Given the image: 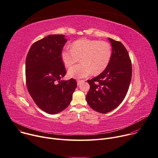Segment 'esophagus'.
Masks as SVG:
<instances>
[{
  "instance_id": "1",
  "label": "esophagus",
  "mask_w": 158,
  "mask_h": 158,
  "mask_svg": "<svg viewBox=\"0 0 158 158\" xmlns=\"http://www.w3.org/2000/svg\"><path fill=\"white\" fill-rule=\"evenodd\" d=\"M83 81H84L83 80H77V85H78V86H79L80 85V83L81 82H83Z\"/></svg>"
}]
</instances>
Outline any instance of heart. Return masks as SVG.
<instances>
[{
	"mask_svg": "<svg viewBox=\"0 0 158 158\" xmlns=\"http://www.w3.org/2000/svg\"><path fill=\"white\" fill-rule=\"evenodd\" d=\"M61 56L66 67L71 66L81 58L82 64L72 66L68 73L70 77L84 78L106 69L111 59L112 48L106 41L82 39L72 43L71 48L65 46Z\"/></svg>",
	"mask_w": 158,
	"mask_h": 158,
	"instance_id": "1",
	"label": "heart"
}]
</instances>
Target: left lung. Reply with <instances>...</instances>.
<instances>
[{
    "label": "left lung",
    "instance_id": "8db88e82",
    "mask_svg": "<svg viewBox=\"0 0 158 158\" xmlns=\"http://www.w3.org/2000/svg\"><path fill=\"white\" fill-rule=\"evenodd\" d=\"M112 47L108 66L95 78L88 80L90 86L86 99L94 110L106 114L117 108L124 99L132 78V64L128 52L119 41L108 38Z\"/></svg>",
    "mask_w": 158,
    "mask_h": 158
}]
</instances>
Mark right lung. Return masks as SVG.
<instances>
[{
	"label": "right lung",
	"mask_w": 158,
	"mask_h": 158,
	"mask_svg": "<svg viewBox=\"0 0 158 158\" xmlns=\"http://www.w3.org/2000/svg\"><path fill=\"white\" fill-rule=\"evenodd\" d=\"M66 42L64 35H49L31 46L26 60L28 92L39 108L49 114L69 106L77 86L73 78L62 80L66 72L61 55Z\"/></svg>",
	"instance_id": "obj_1"
}]
</instances>
